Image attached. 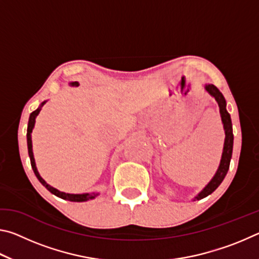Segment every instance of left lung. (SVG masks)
Instances as JSON below:
<instances>
[{
	"mask_svg": "<svg viewBox=\"0 0 259 259\" xmlns=\"http://www.w3.org/2000/svg\"><path fill=\"white\" fill-rule=\"evenodd\" d=\"M203 88L212 98H214V100H216L218 104L219 113H221V117H222V123H223V126H224V131H225V140H224V147H223L221 162H219L216 174L213 175L211 181H210L207 185L203 187V190L201 191L198 195L194 196L193 201L205 198V196L211 194V193L216 190L219 185H221L222 182L224 181L227 171H229L230 162L232 159V152H233V139H234L233 129H232L231 115L226 109V100L224 98V96H223V94L217 89L216 87L213 84H210V83H205V84H203Z\"/></svg>",
	"mask_w": 259,
	"mask_h": 259,
	"instance_id": "obj_1",
	"label": "left lung"
}]
</instances>
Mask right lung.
Segmentation results:
<instances>
[{"label": "right lung", "instance_id": "right-lung-1", "mask_svg": "<svg viewBox=\"0 0 259 259\" xmlns=\"http://www.w3.org/2000/svg\"><path fill=\"white\" fill-rule=\"evenodd\" d=\"M69 85L72 87H77V82H69ZM47 103V100H45L40 106L37 107V109H35L34 112L30 113L29 115V120H28V125H27V147H28V155H29V159H30V164H32V168H33V171L35 174V176L37 177L38 181L42 184L43 186H45L48 191L51 192L52 194H55L56 196H58L60 199H64V200H68V201H73V202H84V201L88 200H93L95 198H97L99 195V193L97 192H93V193H81V194H72V193H65V192H61L59 190H57V188L52 187L51 185H49L45 179L41 177V175L38 174L37 171V168H36V163H35V159H34V154H33V144H32V131L34 129V125H35V119H36V116L38 115V113H40L41 108L43 107V105Z\"/></svg>", "mask_w": 259, "mask_h": 259}]
</instances>
